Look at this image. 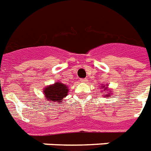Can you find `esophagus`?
<instances>
[{"label":"esophagus","instance_id":"obj_1","mask_svg":"<svg viewBox=\"0 0 151 151\" xmlns=\"http://www.w3.org/2000/svg\"><path fill=\"white\" fill-rule=\"evenodd\" d=\"M87 81H88V80H87L86 78H83V79H81V82H86Z\"/></svg>","mask_w":151,"mask_h":151}]
</instances>
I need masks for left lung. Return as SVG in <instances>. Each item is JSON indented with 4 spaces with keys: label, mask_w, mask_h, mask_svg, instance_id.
Listing matches in <instances>:
<instances>
[{
    "label": "left lung",
    "mask_w": 151,
    "mask_h": 151,
    "mask_svg": "<svg viewBox=\"0 0 151 151\" xmlns=\"http://www.w3.org/2000/svg\"><path fill=\"white\" fill-rule=\"evenodd\" d=\"M101 89H102V90L101 91H103V93H105L104 94V96H106V98H107L108 96H110V90H108V87H106L105 86H103L101 87Z\"/></svg>",
    "instance_id": "8db88e82"
}]
</instances>
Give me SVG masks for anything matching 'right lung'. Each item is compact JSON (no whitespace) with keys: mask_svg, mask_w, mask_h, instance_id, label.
Masks as SVG:
<instances>
[{"mask_svg":"<svg viewBox=\"0 0 151 151\" xmlns=\"http://www.w3.org/2000/svg\"><path fill=\"white\" fill-rule=\"evenodd\" d=\"M43 92L47 101L60 103L62 101L63 98L68 95L69 89L65 85L58 81L54 84L45 87Z\"/></svg>","mask_w":151,"mask_h":151,"instance_id":"1","label":"right lung"}]
</instances>
